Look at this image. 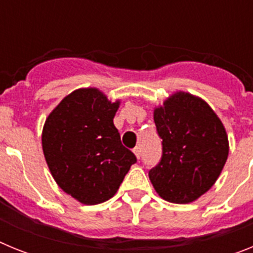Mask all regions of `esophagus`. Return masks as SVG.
<instances>
[{
  "label": "esophagus",
  "instance_id": "1",
  "mask_svg": "<svg viewBox=\"0 0 253 253\" xmlns=\"http://www.w3.org/2000/svg\"><path fill=\"white\" fill-rule=\"evenodd\" d=\"M133 152H134V154H135V157L139 160V158H140V148H139V147H135V148L133 149Z\"/></svg>",
  "mask_w": 253,
  "mask_h": 253
}]
</instances>
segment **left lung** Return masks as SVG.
Returning a JSON list of instances; mask_svg holds the SVG:
<instances>
[{
  "instance_id": "1",
  "label": "left lung",
  "mask_w": 253,
  "mask_h": 253,
  "mask_svg": "<svg viewBox=\"0 0 253 253\" xmlns=\"http://www.w3.org/2000/svg\"><path fill=\"white\" fill-rule=\"evenodd\" d=\"M162 158L148 176L166 202L189 204L218 180L229 153L222 120L204 100L184 91L154 107Z\"/></svg>"
}]
</instances>
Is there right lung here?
I'll list each match as a JSON object with an SVG mask.
<instances>
[{
  "label": "right lung",
  "mask_w": 253,
  "mask_h": 253,
  "mask_svg": "<svg viewBox=\"0 0 253 253\" xmlns=\"http://www.w3.org/2000/svg\"><path fill=\"white\" fill-rule=\"evenodd\" d=\"M120 100L96 87L67 95L46 118L42 146L51 176L64 193L84 205L113 198L137 158L114 125Z\"/></svg>",
  "instance_id": "obj_1"
}]
</instances>
